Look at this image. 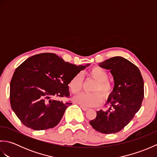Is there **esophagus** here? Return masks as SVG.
Instances as JSON below:
<instances>
[{"instance_id":"1","label":"esophagus","mask_w":157,"mask_h":157,"mask_svg":"<svg viewBox=\"0 0 157 157\" xmlns=\"http://www.w3.org/2000/svg\"><path fill=\"white\" fill-rule=\"evenodd\" d=\"M80 107L83 110V111H88V108L84 107V106H80Z\"/></svg>"}]
</instances>
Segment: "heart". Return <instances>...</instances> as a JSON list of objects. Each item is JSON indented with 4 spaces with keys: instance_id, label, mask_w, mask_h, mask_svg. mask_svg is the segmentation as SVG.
I'll list each match as a JSON object with an SVG mask.
<instances>
[{
    "instance_id": "1",
    "label": "heart",
    "mask_w": 157,
    "mask_h": 157,
    "mask_svg": "<svg viewBox=\"0 0 157 157\" xmlns=\"http://www.w3.org/2000/svg\"><path fill=\"white\" fill-rule=\"evenodd\" d=\"M88 75L97 81L92 88L93 92H100L105 100H107L113 94V86L107 79V71L99 67H95L90 70ZM69 88L73 94H78L82 88V77L78 74L73 76L69 83ZM102 96L98 92L82 93L76 96L74 101L84 106H96L102 102Z\"/></svg>"
}]
</instances>
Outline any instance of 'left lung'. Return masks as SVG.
I'll use <instances>...</instances> for the list:
<instances>
[{
	"instance_id": "left-lung-1",
	"label": "left lung",
	"mask_w": 157,
	"mask_h": 157,
	"mask_svg": "<svg viewBox=\"0 0 157 157\" xmlns=\"http://www.w3.org/2000/svg\"><path fill=\"white\" fill-rule=\"evenodd\" d=\"M99 66L110 69L114 79L113 92L105 105V111L96 112L90 124L102 134H115L132 121L141 107L144 98V81L139 69L121 56H115L99 63Z\"/></svg>"
}]
</instances>
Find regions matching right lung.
Wrapping results in <instances>:
<instances>
[{
	"label": "right lung",
	"instance_id": "1",
	"mask_svg": "<svg viewBox=\"0 0 157 157\" xmlns=\"http://www.w3.org/2000/svg\"><path fill=\"white\" fill-rule=\"evenodd\" d=\"M90 65H73L48 52L27 59L15 69L10 84L13 111L28 128L34 130L54 128L72 103L51 97H68L70 80Z\"/></svg>",
	"mask_w": 157,
	"mask_h": 157
}]
</instances>
